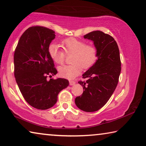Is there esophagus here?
<instances>
[{
    "mask_svg": "<svg viewBox=\"0 0 146 146\" xmlns=\"http://www.w3.org/2000/svg\"><path fill=\"white\" fill-rule=\"evenodd\" d=\"M69 84H70V86H74V85L76 84V82H74V81H70Z\"/></svg>",
    "mask_w": 146,
    "mask_h": 146,
    "instance_id": "1",
    "label": "esophagus"
}]
</instances>
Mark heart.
Instances as JSON below:
<instances>
[{"label":"heart","instance_id":"1","mask_svg":"<svg viewBox=\"0 0 146 146\" xmlns=\"http://www.w3.org/2000/svg\"><path fill=\"white\" fill-rule=\"evenodd\" d=\"M62 46L66 53L73 54L71 59L72 64L61 66L59 68V74L63 78L73 79L80 74L82 68H90L97 59V50L95 47L86 45L84 42L75 38L63 40ZM48 53L55 63L62 64L64 62L65 54L57 44H51L48 48Z\"/></svg>","mask_w":146,"mask_h":146}]
</instances>
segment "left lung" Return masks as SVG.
I'll list each match as a JSON object with an SVG mask.
<instances>
[{
  "instance_id": "8db88e82",
  "label": "left lung",
  "mask_w": 146,
  "mask_h": 146,
  "mask_svg": "<svg viewBox=\"0 0 146 146\" xmlns=\"http://www.w3.org/2000/svg\"><path fill=\"white\" fill-rule=\"evenodd\" d=\"M84 38L93 42L97 50V60L82 75L88 80L78 82L84 92L75 98V103L82 110L93 112L104 106L115 91L121 64L117 42L110 35L95 31L85 35Z\"/></svg>"
}]
</instances>
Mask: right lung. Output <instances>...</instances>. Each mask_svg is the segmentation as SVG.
Here are the masks:
<instances>
[{"label":"right lung","mask_w":146,"mask_h":146,"mask_svg":"<svg viewBox=\"0 0 146 146\" xmlns=\"http://www.w3.org/2000/svg\"><path fill=\"white\" fill-rule=\"evenodd\" d=\"M55 38V31L41 26L31 27L20 37L15 48L14 76L25 100L31 106L47 110L54 106L60 91L68 86L64 78L50 79L57 74L48 48Z\"/></svg>","instance_id":"obj_1"}]
</instances>
